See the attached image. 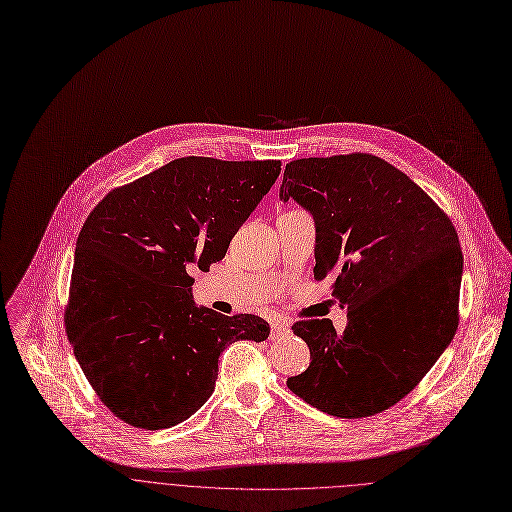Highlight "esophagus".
<instances>
[{"label": "esophagus", "instance_id": "esophagus-1", "mask_svg": "<svg viewBox=\"0 0 512 512\" xmlns=\"http://www.w3.org/2000/svg\"><path fill=\"white\" fill-rule=\"evenodd\" d=\"M289 331V319L287 317H275L271 321V337H277V335H283Z\"/></svg>", "mask_w": 512, "mask_h": 512}]
</instances>
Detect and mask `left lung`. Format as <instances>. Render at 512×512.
<instances>
[{"label":"left lung","instance_id":"obj_1","mask_svg":"<svg viewBox=\"0 0 512 512\" xmlns=\"http://www.w3.org/2000/svg\"><path fill=\"white\" fill-rule=\"evenodd\" d=\"M315 219L313 277H333L342 333L301 319L311 364L287 388L337 418H366L410 394L458 327L462 253L450 217L402 170L368 152L287 162L279 191Z\"/></svg>","mask_w":512,"mask_h":512}]
</instances>
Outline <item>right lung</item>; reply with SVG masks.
Wrapping results in <instances>:
<instances>
[{"label":"right lung","instance_id":"1","mask_svg":"<svg viewBox=\"0 0 512 512\" xmlns=\"http://www.w3.org/2000/svg\"><path fill=\"white\" fill-rule=\"evenodd\" d=\"M281 173V160L185 156L112 189L76 243L64 325L100 402L122 422L160 430L213 394L219 356L263 342L259 315L197 307L191 267L207 271Z\"/></svg>","mask_w":512,"mask_h":512}]
</instances>
